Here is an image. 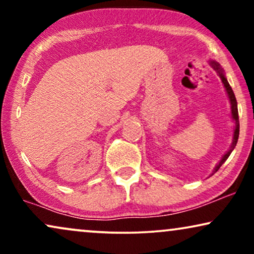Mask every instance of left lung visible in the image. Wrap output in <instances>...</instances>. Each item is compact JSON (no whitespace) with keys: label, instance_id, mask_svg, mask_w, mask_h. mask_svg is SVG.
I'll use <instances>...</instances> for the list:
<instances>
[{"label":"left lung","instance_id":"1","mask_svg":"<svg viewBox=\"0 0 254 254\" xmlns=\"http://www.w3.org/2000/svg\"><path fill=\"white\" fill-rule=\"evenodd\" d=\"M209 64L211 65V68L214 69L215 71L217 72L218 76H220L221 81L222 83H223L224 88H225V91H227V95H228V98H229V102H230V107H231V118L232 120H234L235 123V128H234V137H232V143L230 145V149L225 152V154L223 155V157L221 158V161L218 162V164H216V166H215L213 172H211L210 176H213L215 172L218 171V169L221 168L222 164L227 161L229 156H230V154L232 152V150H234L236 144H237V141H238V136H239V118H238V107H237V100H236V97H235V93L234 91H232L231 86L230 84H229L228 79L227 77H225V74H224V70L222 69L221 64H218V62L214 61V60H209Z\"/></svg>","mask_w":254,"mask_h":254}]
</instances>
